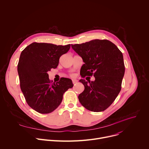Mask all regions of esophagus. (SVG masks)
<instances>
[{
	"label": "esophagus",
	"instance_id": "esophagus-1",
	"mask_svg": "<svg viewBox=\"0 0 149 149\" xmlns=\"http://www.w3.org/2000/svg\"><path fill=\"white\" fill-rule=\"evenodd\" d=\"M77 82H78V80H77V79H72V83H73L74 84H77Z\"/></svg>",
	"mask_w": 149,
	"mask_h": 149
}]
</instances>
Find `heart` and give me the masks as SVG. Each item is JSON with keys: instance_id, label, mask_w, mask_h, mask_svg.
Returning <instances> with one entry per match:
<instances>
[{"instance_id": "b5f03b06", "label": "heart", "mask_w": 149, "mask_h": 149, "mask_svg": "<svg viewBox=\"0 0 149 149\" xmlns=\"http://www.w3.org/2000/svg\"><path fill=\"white\" fill-rule=\"evenodd\" d=\"M72 76H73V75H72Z\"/></svg>"}]
</instances>
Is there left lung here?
<instances>
[{
    "label": "left lung",
    "instance_id": "left-lung-1",
    "mask_svg": "<svg viewBox=\"0 0 149 149\" xmlns=\"http://www.w3.org/2000/svg\"><path fill=\"white\" fill-rule=\"evenodd\" d=\"M82 58L80 74L95 77L94 81L79 80L84 90L78 95L81 105L94 111H104L114 102L121 88L125 72L122 52L111 41L95 39L81 44L71 45Z\"/></svg>",
    "mask_w": 149,
    "mask_h": 149
}]
</instances>
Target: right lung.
<instances>
[{
	"label": "right lung",
	"instance_id": "1",
	"mask_svg": "<svg viewBox=\"0 0 149 149\" xmlns=\"http://www.w3.org/2000/svg\"><path fill=\"white\" fill-rule=\"evenodd\" d=\"M70 47V44L33 42L20 54L17 64L20 89L29 106L40 114L54 111L61 103L63 93L73 87L71 79L61 78L52 83L48 74L57 67L59 58Z\"/></svg>",
	"mask_w": 149,
	"mask_h": 149
}]
</instances>
